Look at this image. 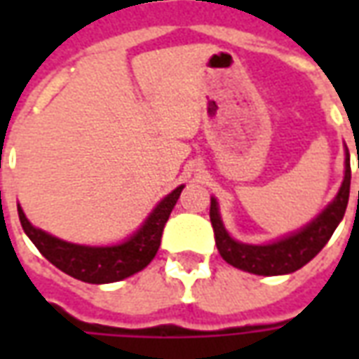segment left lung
Segmentation results:
<instances>
[{"instance_id": "1", "label": "left lung", "mask_w": 359, "mask_h": 359, "mask_svg": "<svg viewBox=\"0 0 359 359\" xmlns=\"http://www.w3.org/2000/svg\"><path fill=\"white\" fill-rule=\"evenodd\" d=\"M350 179H352L350 154L346 148L344 180H342L339 194L334 196V200L313 221L302 226L300 231L267 242V244H244V242L234 241L223 225L217 200L211 198L210 219L213 225V233H215V244H217L219 254L226 264H231L236 269L248 271L254 275H264V277L288 275V273L298 271L323 250V246L334 233V229L344 217L348 196H350Z\"/></svg>"}]
</instances>
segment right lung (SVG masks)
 Instances as JSON below:
<instances>
[{
    "instance_id": "1",
    "label": "right lung",
    "mask_w": 359,
    "mask_h": 359,
    "mask_svg": "<svg viewBox=\"0 0 359 359\" xmlns=\"http://www.w3.org/2000/svg\"><path fill=\"white\" fill-rule=\"evenodd\" d=\"M182 188L184 184H180L171 194L165 196L136 233L130 234L125 242L111 246H84V244L61 241L57 236L32 225L20 205H17V210H19L22 231L34 242L36 248L40 250V254L48 262L79 280L90 285H105L130 277L144 269L156 257L161 244L163 226L179 200Z\"/></svg>"
}]
</instances>
